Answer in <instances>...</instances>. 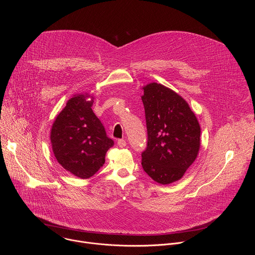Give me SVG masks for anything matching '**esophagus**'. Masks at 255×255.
<instances>
[{"label": "esophagus", "mask_w": 255, "mask_h": 255, "mask_svg": "<svg viewBox=\"0 0 255 255\" xmlns=\"http://www.w3.org/2000/svg\"><path fill=\"white\" fill-rule=\"evenodd\" d=\"M117 144H118L119 147H125L127 143H126V140H125V139H119L118 142H117Z\"/></svg>", "instance_id": "1"}]
</instances>
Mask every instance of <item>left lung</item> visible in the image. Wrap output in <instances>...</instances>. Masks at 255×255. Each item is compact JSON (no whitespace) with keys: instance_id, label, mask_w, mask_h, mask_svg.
I'll return each instance as SVG.
<instances>
[{"instance_id":"left-lung-1","label":"left lung","mask_w":255,"mask_h":255,"mask_svg":"<svg viewBox=\"0 0 255 255\" xmlns=\"http://www.w3.org/2000/svg\"><path fill=\"white\" fill-rule=\"evenodd\" d=\"M142 90L148 142L141 164L156 183L169 185L196 160L201 127L188 102L171 89L150 83Z\"/></svg>"}]
</instances>
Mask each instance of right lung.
<instances>
[{
  "label": "right lung",
  "instance_id": "obj_1",
  "mask_svg": "<svg viewBox=\"0 0 255 255\" xmlns=\"http://www.w3.org/2000/svg\"><path fill=\"white\" fill-rule=\"evenodd\" d=\"M94 97L88 93L70 98L55 117L50 141L57 162L80 178L93 176L105 163L114 145L92 110Z\"/></svg>",
  "mask_w": 255,
  "mask_h": 255
}]
</instances>
